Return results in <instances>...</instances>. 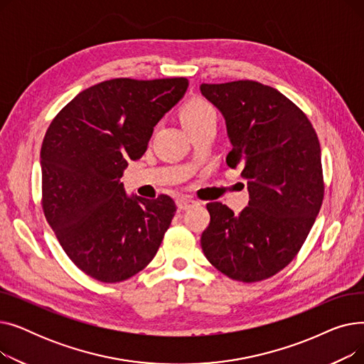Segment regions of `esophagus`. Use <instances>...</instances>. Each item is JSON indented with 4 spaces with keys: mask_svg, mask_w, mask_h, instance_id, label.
<instances>
[{
    "mask_svg": "<svg viewBox=\"0 0 364 364\" xmlns=\"http://www.w3.org/2000/svg\"><path fill=\"white\" fill-rule=\"evenodd\" d=\"M198 205H199L198 200H195V199H192V198H188V196H180V198L177 199V206H178L180 209H190V208L198 206Z\"/></svg>",
    "mask_w": 364,
    "mask_h": 364,
    "instance_id": "1",
    "label": "esophagus"
}]
</instances>
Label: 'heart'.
Returning <instances> with one entry per match:
<instances>
[{
  "label": "heart",
  "mask_w": 364,
  "mask_h": 364,
  "mask_svg": "<svg viewBox=\"0 0 364 364\" xmlns=\"http://www.w3.org/2000/svg\"><path fill=\"white\" fill-rule=\"evenodd\" d=\"M180 118L183 125L186 127V129H192L196 127H200L203 124H209V122H215L218 119L217 110L214 109V106L206 102L205 99L196 97L188 100L181 112H180Z\"/></svg>",
  "instance_id": "1"
}]
</instances>
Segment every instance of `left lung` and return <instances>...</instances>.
Segmentation results:
<instances>
[{
    "instance_id": "1",
    "label": "left lung",
    "mask_w": 364,
    "mask_h": 364,
    "mask_svg": "<svg viewBox=\"0 0 364 364\" xmlns=\"http://www.w3.org/2000/svg\"><path fill=\"white\" fill-rule=\"evenodd\" d=\"M225 119V158L247 180L250 203L239 215L221 202L206 205L211 221L200 245L218 272L254 283L283 270L307 239L324 196L317 134L295 103L257 81L202 84Z\"/></svg>"
}]
</instances>
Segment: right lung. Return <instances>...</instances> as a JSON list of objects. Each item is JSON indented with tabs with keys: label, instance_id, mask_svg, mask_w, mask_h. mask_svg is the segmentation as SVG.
I'll list each match as a JSON object with an SVG mask.
<instances>
[{
	"label": "right lung",
	"instance_id": "1",
	"mask_svg": "<svg viewBox=\"0 0 364 364\" xmlns=\"http://www.w3.org/2000/svg\"><path fill=\"white\" fill-rule=\"evenodd\" d=\"M187 87L186 78L103 81L72 99L46 132V220L70 261L95 280L117 283L141 272L176 215L168 195L129 198L119 180Z\"/></svg>",
	"mask_w": 364,
	"mask_h": 364
}]
</instances>
